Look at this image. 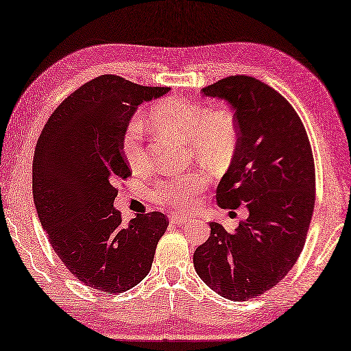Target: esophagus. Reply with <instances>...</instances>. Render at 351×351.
Segmentation results:
<instances>
[{"instance_id": "esophagus-1", "label": "esophagus", "mask_w": 351, "mask_h": 351, "mask_svg": "<svg viewBox=\"0 0 351 351\" xmlns=\"http://www.w3.org/2000/svg\"><path fill=\"white\" fill-rule=\"evenodd\" d=\"M169 220H171V223H174V225H183V223H186V221H189L191 217L178 216V215H171Z\"/></svg>"}]
</instances>
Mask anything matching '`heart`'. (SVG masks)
Here are the masks:
<instances>
[{
  "label": "heart",
  "instance_id": "1",
  "mask_svg": "<svg viewBox=\"0 0 351 351\" xmlns=\"http://www.w3.org/2000/svg\"><path fill=\"white\" fill-rule=\"evenodd\" d=\"M149 121L158 131L186 141L193 156L213 169L226 167L237 147V122L226 110H211L199 102L173 97L158 102L150 110ZM122 152L132 168L143 169L149 165L144 126L138 117L131 119L125 128ZM205 186L207 177L198 171H187L158 183L152 195L159 204L189 210Z\"/></svg>",
  "mask_w": 351,
  "mask_h": 351
}]
</instances>
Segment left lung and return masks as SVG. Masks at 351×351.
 I'll list each match as a JSON object with an SVG mask.
<instances>
[{
	"label": "left lung",
	"instance_id": "obj_1",
	"mask_svg": "<svg viewBox=\"0 0 351 351\" xmlns=\"http://www.w3.org/2000/svg\"><path fill=\"white\" fill-rule=\"evenodd\" d=\"M234 110L238 141L217 186V204L249 217L235 232L210 221L193 253L196 274L230 301L261 296L292 269L314 210L315 173L308 135L295 108L250 75H229L202 89Z\"/></svg>",
	"mask_w": 351,
	"mask_h": 351
}]
</instances>
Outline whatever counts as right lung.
Listing matches in <instances>:
<instances>
[{"label": "right lung", "mask_w": 351, "mask_h": 351, "mask_svg": "<svg viewBox=\"0 0 351 351\" xmlns=\"http://www.w3.org/2000/svg\"><path fill=\"white\" fill-rule=\"evenodd\" d=\"M169 88L99 75L65 98L37 141L32 195L38 219L68 271L90 289L122 293L149 274L168 219L159 211L123 225L116 183L131 176L123 131L143 102Z\"/></svg>", "instance_id": "right-lung-1"}]
</instances>
